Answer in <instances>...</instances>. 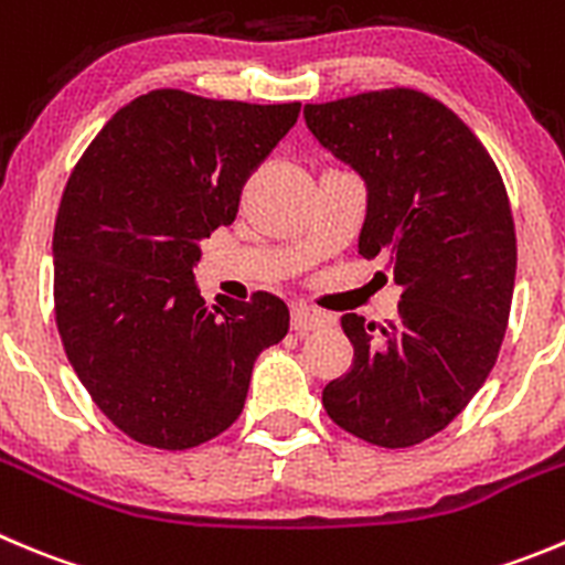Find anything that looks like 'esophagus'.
I'll use <instances>...</instances> for the list:
<instances>
[{"label": "esophagus", "mask_w": 565, "mask_h": 565, "mask_svg": "<svg viewBox=\"0 0 565 565\" xmlns=\"http://www.w3.org/2000/svg\"><path fill=\"white\" fill-rule=\"evenodd\" d=\"M331 326V315L320 312V309L312 307H295L292 309V329L298 334H309V331H320L329 329Z\"/></svg>", "instance_id": "esophagus-1"}]
</instances>
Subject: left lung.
Here are the masks:
<instances>
[{
  "label": "left lung",
  "mask_w": 565,
  "mask_h": 565,
  "mask_svg": "<svg viewBox=\"0 0 565 565\" xmlns=\"http://www.w3.org/2000/svg\"><path fill=\"white\" fill-rule=\"evenodd\" d=\"M303 119L365 181L360 253L402 287L379 331L342 315L354 365L326 384L323 407L351 435L407 449L446 429L497 365L515 284L508 192L482 141L429 94H356Z\"/></svg>",
  "instance_id": "left-lung-1"
}]
</instances>
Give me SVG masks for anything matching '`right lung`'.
<instances>
[{
  "mask_svg": "<svg viewBox=\"0 0 565 565\" xmlns=\"http://www.w3.org/2000/svg\"><path fill=\"white\" fill-rule=\"evenodd\" d=\"M298 114L158 88L116 110L68 178L52 239L57 331L94 404L136 443L181 451L228 429L256 356L289 331L270 292L209 307L194 267Z\"/></svg>",
  "mask_w": 565,
  "mask_h": 565,
  "instance_id": "add662e5",
  "label": "right lung"
}]
</instances>
